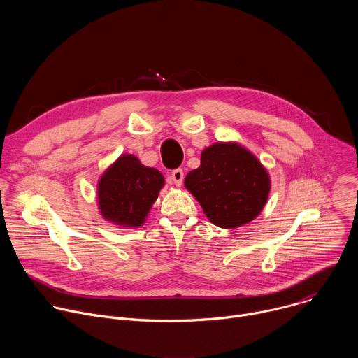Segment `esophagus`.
Here are the masks:
<instances>
[{"mask_svg":"<svg viewBox=\"0 0 358 358\" xmlns=\"http://www.w3.org/2000/svg\"><path fill=\"white\" fill-rule=\"evenodd\" d=\"M170 178L173 180V182H174L177 187H180V185L182 184V180H184V171H182L181 169H176V170L171 171Z\"/></svg>","mask_w":358,"mask_h":358,"instance_id":"34e87169","label":"esophagus"}]
</instances>
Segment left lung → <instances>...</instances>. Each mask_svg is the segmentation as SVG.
Here are the masks:
<instances>
[{"mask_svg": "<svg viewBox=\"0 0 358 358\" xmlns=\"http://www.w3.org/2000/svg\"><path fill=\"white\" fill-rule=\"evenodd\" d=\"M184 182L207 218L227 229L257 218L271 191L265 167L236 143H215L207 147L201 155V166L189 171Z\"/></svg>", "mask_w": 358, "mask_h": 358, "instance_id": "obj_1", "label": "left lung"}]
</instances>
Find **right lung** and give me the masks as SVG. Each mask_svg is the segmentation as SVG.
Segmentation results:
<instances>
[{"mask_svg": "<svg viewBox=\"0 0 358 358\" xmlns=\"http://www.w3.org/2000/svg\"><path fill=\"white\" fill-rule=\"evenodd\" d=\"M164 185L163 174L124 155L97 184L99 210L105 220L122 227H140Z\"/></svg>", "mask_w": 358, "mask_h": 358, "instance_id": "obj_1", "label": "right lung"}]
</instances>
